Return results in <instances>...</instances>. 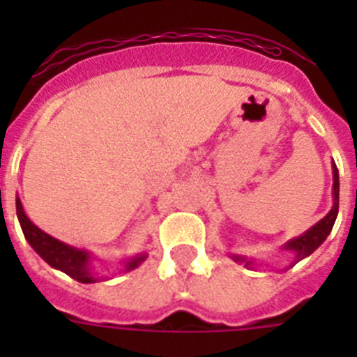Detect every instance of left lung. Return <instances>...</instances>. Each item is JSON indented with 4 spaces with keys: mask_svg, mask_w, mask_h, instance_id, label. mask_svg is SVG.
<instances>
[{
    "mask_svg": "<svg viewBox=\"0 0 357 357\" xmlns=\"http://www.w3.org/2000/svg\"><path fill=\"white\" fill-rule=\"evenodd\" d=\"M338 204H340V176H338V168L336 164H333V207H331L329 213L321 218L320 222L314 223L311 229H307L304 234L296 236V238L289 239L288 243H284L282 250L293 252V264H296L298 261L305 259L307 255L313 254L321 243L326 241L327 236L331 234L333 230L334 222H336V216H338ZM230 257L236 261V263H245V266L252 268L254 264V259L252 257H247V255H238V254H230Z\"/></svg>",
    "mask_w": 357,
    "mask_h": 357,
    "instance_id": "obj_1",
    "label": "left lung"
}]
</instances>
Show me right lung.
I'll return each mask as SVG.
<instances>
[{
  "label": "right lung",
  "instance_id": "obj_1",
  "mask_svg": "<svg viewBox=\"0 0 357 357\" xmlns=\"http://www.w3.org/2000/svg\"><path fill=\"white\" fill-rule=\"evenodd\" d=\"M15 211H17V220L21 223V229H23V234L26 238V241L30 243V247L50 266L55 268V270H61L66 275L78 280V282H84V284H91V282L102 280L93 272V268H91V259H93L91 252H87L85 248L71 247V245H68L64 241H59L53 236L46 234L37 225H33L30 218L26 216V213H24L23 204L19 200V197L15 198ZM144 259H146V254L135 255V257H130V259H123L121 272H132Z\"/></svg>",
  "mask_w": 357,
  "mask_h": 357
}]
</instances>
